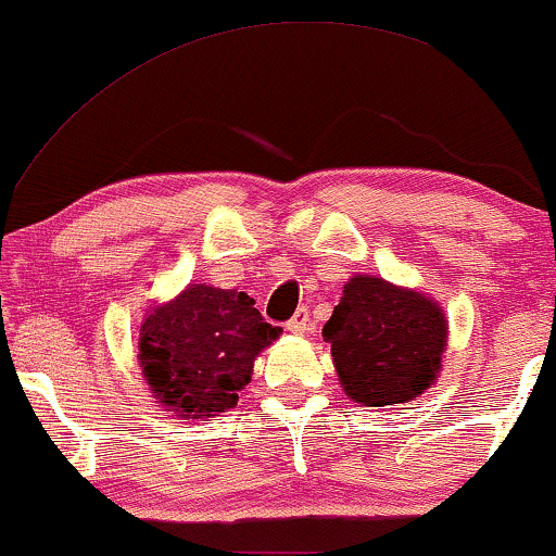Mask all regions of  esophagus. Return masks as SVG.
<instances>
[{"instance_id": "esophagus-1", "label": "esophagus", "mask_w": 556, "mask_h": 556, "mask_svg": "<svg viewBox=\"0 0 556 556\" xmlns=\"http://www.w3.org/2000/svg\"><path fill=\"white\" fill-rule=\"evenodd\" d=\"M307 328H311V313H307V307H300V311L294 313L290 320H287V330H290V333L302 336V333H307Z\"/></svg>"}]
</instances>
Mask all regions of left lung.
Instances as JSON below:
<instances>
[{"label":"left lung","mask_w":556,"mask_h":556,"mask_svg":"<svg viewBox=\"0 0 556 556\" xmlns=\"http://www.w3.org/2000/svg\"><path fill=\"white\" fill-rule=\"evenodd\" d=\"M323 339L346 395L384 407L431 388L446 346V318L426 294L359 274L343 287Z\"/></svg>","instance_id":"obj_1"}]
</instances>
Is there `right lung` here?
Masks as SVG:
<instances>
[{
  "instance_id": "add662e5",
  "label": "right lung",
  "mask_w": 556,
  "mask_h": 556,
  "mask_svg": "<svg viewBox=\"0 0 556 556\" xmlns=\"http://www.w3.org/2000/svg\"><path fill=\"white\" fill-rule=\"evenodd\" d=\"M245 292L189 285L140 326V367L166 410L210 418L238 403L258 351L279 339Z\"/></svg>"
}]
</instances>
